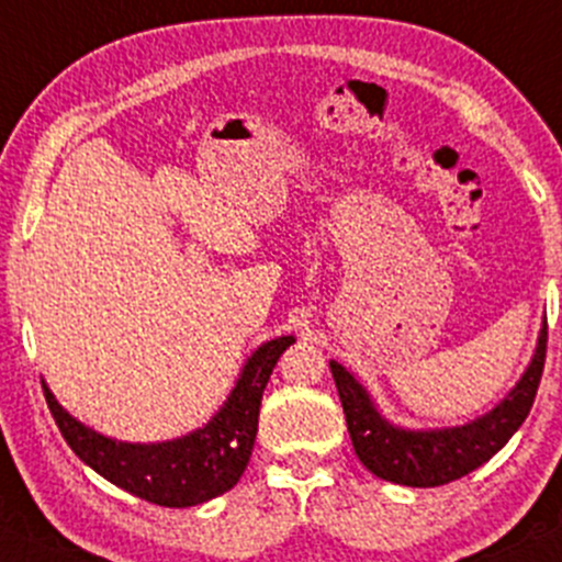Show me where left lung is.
I'll return each instance as SVG.
<instances>
[{"label": "left lung", "instance_id": "1", "mask_svg": "<svg viewBox=\"0 0 562 562\" xmlns=\"http://www.w3.org/2000/svg\"><path fill=\"white\" fill-rule=\"evenodd\" d=\"M547 357V325L539 336V347L504 403H498L491 413L467 427L440 429V431H408L392 427L386 418L379 416L371 397L355 381L347 368L330 362L333 381H336L338 397H341L347 429L355 453L375 477L390 483L411 485V488H435V485L453 483L464 477L480 464L502 451L507 440L520 429L526 416L531 413L533 397L539 392L541 373H544Z\"/></svg>", "mask_w": 562, "mask_h": 562}]
</instances>
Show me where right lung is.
Listing matches in <instances>:
<instances>
[{
  "mask_svg": "<svg viewBox=\"0 0 562 562\" xmlns=\"http://www.w3.org/2000/svg\"><path fill=\"white\" fill-rule=\"evenodd\" d=\"M293 341V336H282L252 351L237 386L213 422L170 442L133 446L109 440L60 408L45 384L42 390L64 440L101 477L159 507H194L234 488L243 477L256 442L261 394L271 368Z\"/></svg>",
  "mask_w": 562,
  "mask_h": 562,
  "instance_id": "right-lung-1",
  "label": "right lung"
}]
</instances>
